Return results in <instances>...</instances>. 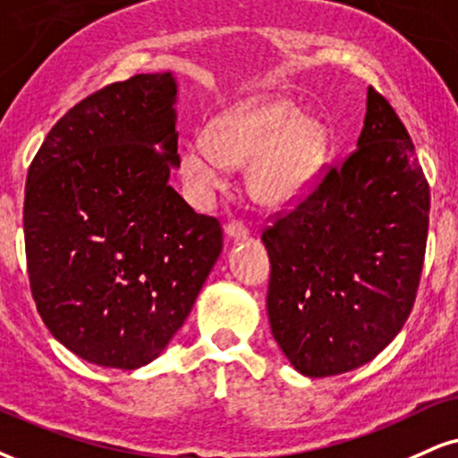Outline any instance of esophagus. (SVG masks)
I'll use <instances>...</instances> for the list:
<instances>
[{
  "label": "esophagus",
  "instance_id": "esophagus-1",
  "mask_svg": "<svg viewBox=\"0 0 458 458\" xmlns=\"http://www.w3.org/2000/svg\"><path fill=\"white\" fill-rule=\"evenodd\" d=\"M225 235H227L229 242H244L248 238V229L240 223H229L225 227Z\"/></svg>",
  "mask_w": 458,
  "mask_h": 458
}]
</instances>
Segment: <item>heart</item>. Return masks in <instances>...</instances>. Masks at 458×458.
Instances as JSON below:
<instances>
[{
  "instance_id": "heart-1",
  "label": "heart",
  "mask_w": 458,
  "mask_h": 458,
  "mask_svg": "<svg viewBox=\"0 0 458 458\" xmlns=\"http://www.w3.org/2000/svg\"><path fill=\"white\" fill-rule=\"evenodd\" d=\"M325 152L323 123L303 116L291 99L267 98L225 112L208 135L186 142L178 172L191 193L208 199L225 186L227 167L250 163V195L269 210H286L312 191Z\"/></svg>"
}]
</instances>
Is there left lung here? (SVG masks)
I'll return each mask as SVG.
<instances>
[{"mask_svg": "<svg viewBox=\"0 0 458 458\" xmlns=\"http://www.w3.org/2000/svg\"><path fill=\"white\" fill-rule=\"evenodd\" d=\"M427 229L414 144L369 87L357 150L261 235L269 327L299 374H346L394 340L414 306Z\"/></svg>", "mask_w": 458, "mask_h": 458, "instance_id": "obj_1", "label": "left lung"}]
</instances>
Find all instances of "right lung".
Here are the masks:
<instances>
[{
	"mask_svg": "<svg viewBox=\"0 0 458 458\" xmlns=\"http://www.w3.org/2000/svg\"><path fill=\"white\" fill-rule=\"evenodd\" d=\"M176 104L172 72L110 84L50 129L27 174L36 308L87 363L138 369L159 357L223 252L218 220L169 186Z\"/></svg>",
	"mask_w": 458,
	"mask_h": 458,
	"instance_id": "1",
	"label": "right lung"
}]
</instances>
